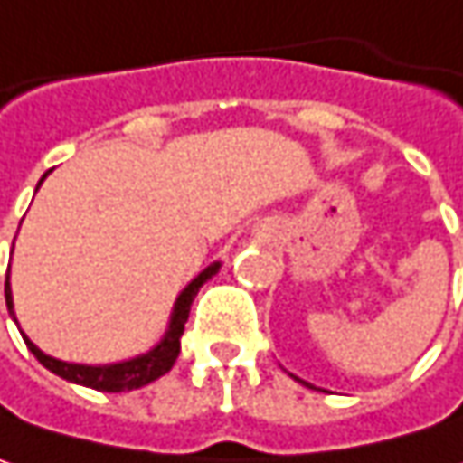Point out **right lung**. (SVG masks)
<instances>
[{
  "label": "right lung",
  "mask_w": 463,
  "mask_h": 463,
  "mask_svg": "<svg viewBox=\"0 0 463 463\" xmlns=\"http://www.w3.org/2000/svg\"><path fill=\"white\" fill-rule=\"evenodd\" d=\"M47 177V175H44ZM42 177V180H44ZM220 270V262L209 265L203 273H198L188 286L183 288V294L177 297L175 302V310H172V320H169V328L164 334V339L147 350L146 355L132 357V360H124V363H113V365H79V363H65L58 357L44 355L28 336L25 339V347L33 353V357L50 368L52 373H58L65 382H73V384H81V387H92V390H100V392H129V390H140L150 382H156L158 376H164L166 371H172L175 360L180 355V336L185 331V320L190 316V305L198 294V288L212 278V275ZM5 299H7V310L15 320L13 313V291H10V278L5 280ZM18 323V320H15ZM23 334V331H21Z\"/></svg>",
  "instance_id": "1"
}]
</instances>
